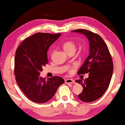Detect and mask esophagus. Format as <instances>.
I'll list each match as a JSON object with an SVG mask.
<instances>
[{"instance_id": "obj_1", "label": "esophagus", "mask_w": 125, "mask_h": 125, "mask_svg": "<svg viewBox=\"0 0 125 125\" xmlns=\"http://www.w3.org/2000/svg\"><path fill=\"white\" fill-rule=\"evenodd\" d=\"M65 83L66 84H74L75 81L72 79H67L65 80Z\"/></svg>"}]
</instances>
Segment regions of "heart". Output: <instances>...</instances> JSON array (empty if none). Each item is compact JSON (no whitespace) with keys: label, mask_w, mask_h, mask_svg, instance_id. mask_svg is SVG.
<instances>
[{"label":"heart","mask_w":125,"mask_h":125,"mask_svg":"<svg viewBox=\"0 0 125 125\" xmlns=\"http://www.w3.org/2000/svg\"><path fill=\"white\" fill-rule=\"evenodd\" d=\"M63 47L68 53L71 52L75 53L77 50V44L73 41H68L63 43Z\"/></svg>","instance_id":"heart-1"}]
</instances>
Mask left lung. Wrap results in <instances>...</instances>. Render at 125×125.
<instances>
[{
	"label": "left lung",
	"instance_id": "left-lung-1",
	"mask_svg": "<svg viewBox=\"0 0 125 125\" xmlns=\"http://www.w3.org/2000/svg\"><path fill=\"white\" fill-rule=\"evenodd\" d=\"M84 35L89 41V54L78 72V74L89 73L84 81L75 80L83 86L78 98L84 102L98 100L108 88L113 75L114 65L111 54L104 41L100 36L90 31L78 29L72 31Z\"/></svg>",
	"mask_w": 125,
	"mask_h": 125
}]
</instances>
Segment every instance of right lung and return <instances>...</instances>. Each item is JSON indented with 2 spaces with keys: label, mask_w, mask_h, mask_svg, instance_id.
<instances>
[{
  "label": "right lung",
  "mask_w": 125,
  "mask_h": 125,
  "mask_svg": "<svg viewBox=\"0 0 125 125\" xmlns=\"http://www.w3.org/2000/svg\"><path fill=\"white\" fill-rule=\"evenodd\" d=\"M61 35L35 33L26 38L16 51L14 73L17 84L25 95L35 103L49 101L64 83L58 76L46 79L40 75L42 67L48 63V48Z\"/></svg>",
  "instance_id": "1"
}]
</instances>
